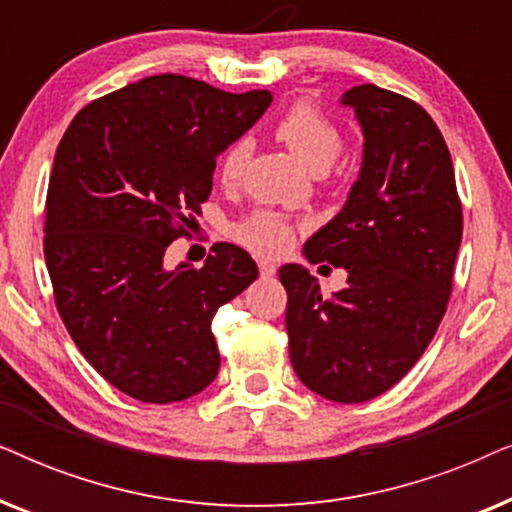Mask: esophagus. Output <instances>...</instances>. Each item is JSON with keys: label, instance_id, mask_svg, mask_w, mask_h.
Instances as JSON below:
<instances>
[{"label": "esophagus", "instance_id": "1", "mask_svg": "<svg viewBox=\"0 0 512 512\" xmlns=\"http://www.w3.org/2000/svg\"><path fill=\"white\" fill-rule=\"evenodd\" d=\"M258 270H261V277H272L277 272V265L270 261H258Z\"/></svg>", "mask_w": 512, "mask_h": 512}]
</instances>
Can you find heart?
I'll return each mask as SVG.
<instances>
[{
  "label": "heart",
  "instance_id": "heart-1",
  "mask_svg": "<svg viewBox=\"0 0 512 512\" xmlns=\"http://www.w3.org/2000/svg\"><path fill=\"white\" fill-rule=\"evenodd\" d=\"M277 137L289 146V151L310 170H326L342 151V132L338 125L321 114L310 102H296L277 123ZM249 158L247 139H237L223 151L219 160V177L223 184H235L242 177ZM233 237L242 247L256 254L277 256L291 242V226L282 214L272 209H258L240 221Z\"/></svg>",
  "mask_w": 512,
  "mask_h": 512
}]
</instances>
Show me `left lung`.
Instances as JSON below:
<instances>
[{
    "label": "left lung",
    "mask_w": 512,
    "mask_h": 512,
    "mask_svg": "<svg viewBox=\"0 0 512 512\" xmlns=\"http://www.w3.org/2000/svg\"><path fill=\"white\" fill-rule=\"evenodd\" d=\"M340 104L361 125V172L303 254L345 268L347 284L324 296L296 263L282 265L279 279L300 382L328 401L363 403L394 387L436 335L464 216L450 151L417 102L363 83Z\"/></svg>",
    "instance_id": "obj_1"
}]
</instances>
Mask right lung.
<instances>
[{"mask_svg":"<svg viewBox=\"0 0 512 512\" xmlns=\"http://www.w3.org/2000/svg\"><path fill=\"white\" fill-rule=\"evenodd\" d=\"M268 90L226 93L158 74L83 107L55 151L44 254L55 305L90 366L142 403H177L219 373L212 319L258 277L219 242L202 268H165L212 193L216 156L270 107Z\"/></svg>","mask_w":512,"mask_h":512,"instance_id":"right-lung-1","label":"right lung"}]
</instances>
